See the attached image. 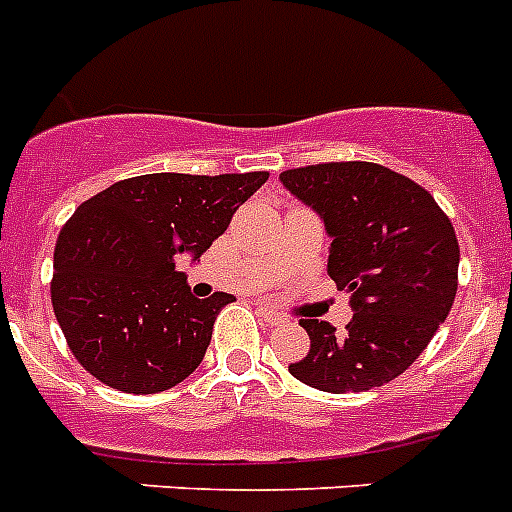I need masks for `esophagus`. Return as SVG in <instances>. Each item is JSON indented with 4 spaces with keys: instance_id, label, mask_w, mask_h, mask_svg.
<instances>
[{
    "instance_id": "34e87169",
    "label": "esophagus",
    "mask_w": 512,
    "mask_h": 512,
    "mask_svg": "<svg viewBox=\"0 0 512 512\" xmlns=\"http://www.w3.org/2000/svg\"><path fill=\"white\" fill-rule=\"evenodd\" d=\"M260 318H263L268 326H281V323H286V315H281L278 310H273V307L268 305H260Z\"/></svg>"
}]
</instances>
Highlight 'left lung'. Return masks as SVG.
Segmentation results:
<instances>
[{
    "mask_svg": "<svg viewBox=\"0 0 512 512\" xmlns=\"http://www.w3.org/2000/svg\"><path fill=\"white\" fill-rule=\"evenodd\" d=\"M331 236L328 276L350 292L352 321L302 318L310 352L289 373L321 392H368L405 373L458 294L460 247L429 191L376 162H321L281 173Z\"/></svg>",
    "mask_w": 512,
    "mask_h": 512,
    "instance_id": "8db88e82",
    "label": "left lung"
}]
</instances>
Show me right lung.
<instances>
[{
  "instance_id": "right-lung-1",
  "label": "right lung",
  "mask_w": 512,
  "mask_h": 512,
  "mask_svg": "<svg viewBox=\"0 0 512 512\" xmlns=\"http://www.w3.org/2000/svg\"><path fill=\"white\" fill-rule=\"evenodd\" d=\"M265 181V170L149 173L78 205L54 247L52 307L91 376L118 392L155 394L197 371L234 297H194L176 260L207 252Z\"/></svg>"
}]
</instances>
